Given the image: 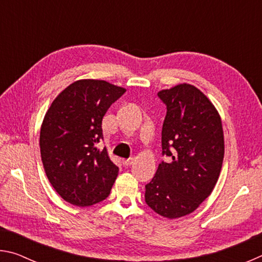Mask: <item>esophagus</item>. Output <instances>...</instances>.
Here are the masks:
<instances>
[{"label":"esophagus","instance_id":"esophagus-1","mask_svg":"<svg viewBox=\"0 0 262 262\" xmlns=\"http://www.w3.org/2000/svg\"><path fill=\"white\" fill-rule=\"evenodd\" d=\"M133 163H134V159H133V158L123 159V161H122V164H123V165H125V166H129V165H132Z\"/></svg>","mask_w":262,"mask_h":262}]
</instances>
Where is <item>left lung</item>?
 I'll list each match as a JSON object with an SVG mask.
<instances>
[{"instance_id": "8db88e82", "label": "left lung", "mask_w": 262, "mask_h": 262, "mask_svg": "<svg viewBox=\"0 0 262 262\" xmlns=\"http://www.w3.org/2000/svg\"><path fill=\"white\" fill-rule=\"evenodd\" d=\"M166 105L162 129L163 155L156 174L145 185V202L168 220L193 212L211 194L224 158V134L219 111L192 84L158 92Z\"/></svg>"}]
</instances>
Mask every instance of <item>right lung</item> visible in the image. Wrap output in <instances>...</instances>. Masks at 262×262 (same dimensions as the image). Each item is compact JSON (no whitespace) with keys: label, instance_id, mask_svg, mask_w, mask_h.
Returning a JSON list of instances; mask_svg holds the SVG:
<instances>
[{"label":"right lung","instance_id":"1","mask_svg":"<svg viewBox=\"0 0 262 262\" xmlns=\"http://www.w3.org/2000/svg\"><path fill=\"white\" fill-rule=\"evenodd\" d=\"M126 89L103 79H79L57 95L40 128V155L46 176L64 201L88 207L105 200L119 167L103 139L101 121Z\"/></svg>","mask_w":262,"mask_h":262}]
</instances>
